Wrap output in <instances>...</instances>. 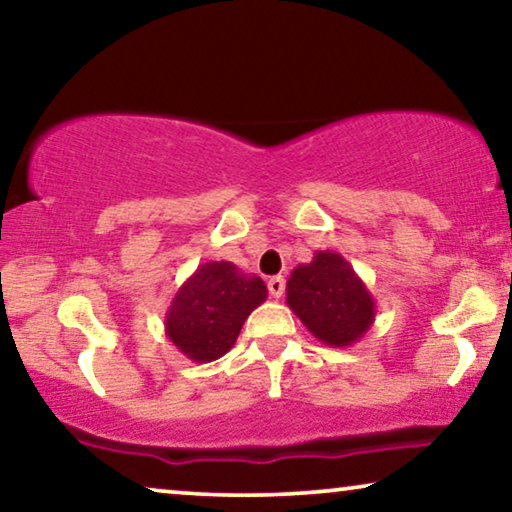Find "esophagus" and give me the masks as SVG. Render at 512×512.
Instances as JSON below:
<instances>
[{
    "label": "esophagus",
    "mask_w": 512,
    "mask_h": 512,
    "mask_svg": "<svg viewBox=\"0 0 512 512\" xmlns=\"http://www.w3.org/2000/svg\"><path fill=\"white\" fill-rule=\"evenodd\" d=\"M284 286H286V282H284V277H282V275L272 277L270 282H268V291H270V296H272V298H282V296H284Z\"/></svg>",
    "instance_id": "obj_1"
}]
</instances>
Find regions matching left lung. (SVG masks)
<instances>
[{
	"label": "left lung",
	"instance_id": "8db88e82",
	"mask_svg": "<svg viewBox=\"0 0 512 512\" xmlns=\"http://www.w3.org/2000/svg\"><path fill=\"white\" fill-rule=\"evenodd\" d=\"M286 305L328 347H352L375 321L373 296L338 251H317L293 268Z\"/></svg>",
	"mask_w": 512,
	"mask_h": 512
}]
</instances>
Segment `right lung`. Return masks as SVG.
I'll use <instances>...</instances> for the list:
<instances>
[{"mask_svg": "<svg viewBox=\"0 0 512 512\" xmlns=\"http://www.w3.org/2000/svg\"><path fill=\"white\" fill-rule=\"evenodd\" d=\"M265 298L268 286L261 277L244 275L230 261L202 263L174 293L165 314V333L186 359H221Z\"/></svg>", "mask_w": 512, "mask_h": 512, "instance_id": "right-lung-1", "label": "right lung"}]
</instances>
